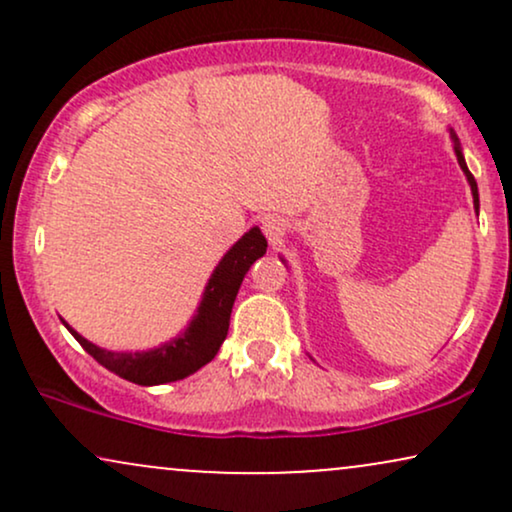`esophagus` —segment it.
Here are the masks:
<instances>
[{
  "label": "esophagus",
  "instance_id": "esophagus-1",
  "mask_svg": "<svg viewBox=\"0 0 512 512\" xmlns=\"http://www.w3.org/2000/svg\"><path fill=\"white\" fill-rule=\"evenodd\" d=\"M262 231H264V236H267L269 243H276V240L286 233L284 219H279V216H264Z\"/></svg>",
  "mask_w": 512,
  "mask_h": 512
}]
</instances>
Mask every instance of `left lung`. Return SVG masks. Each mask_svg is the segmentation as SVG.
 Returning <instances> with one entry per match:
<instances>
[{
  "label": "left lung",
  "instance_id": "8db88e82",
  "mask_svg": "<svg viewBox=\"0 0 512 512\" xmlns=\"http://www.w3.org/2000/svg\"><path fill=\"white\" fill-rule=\"evenodd\" d=\"M450 139H452V149H455L457 163H460V168H462L464 178H467V182H469V187H472V197H474V211H477V216H479V190H477V180H474V175H472V173H469L467 163H464V154H462V146H460V139H457V134H455V132H452V129H450ZM281 262H286V260H284V257H281Z\"/></svg>",
  "mask_w": 512,
  "mask_h": 512
}]
</instances>
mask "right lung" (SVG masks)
Instances as JSON below:
<instances>
[{
  "instance_id": "right-lung-1",
  "label": "right lung",
  "mask_w": 512,
  "mask_h": 512,
  "mask_svg": "<svg viewBox=\"0 0 512 512\" xmlns=\"http://www.w3.org/2000/svg\"><path fill=\"white\" fill-rule=\"evenodd\" d=\"M267 252V240L262 231L252 226L243 238L233 245L216 269L211 272L204 286L202 301H199L190 325L166 344H158L146 351H110L103 346L88 342L74 327L64 322L72 337L96 358L110 373L120 375L137 385H163L187 378L219 354L223 339L228 334L233 301H236L240 284L250 272L252 262L260 260Z\"/></svg>"
}]
</instances>
